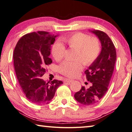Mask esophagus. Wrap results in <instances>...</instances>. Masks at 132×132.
Listing matches in <instances>:
<instances>
[{"label":"esophagus","instance_id":"obj_1","mask_svg":"<svg viewBox=\"0 0 132 132\" xmlns=\"http://www.w3.org/2000/svg\"><path fill=\"white\" fill-rule=\"evenodd\" d=\"M73 81V80H70V79H66L65 80H64V82H68V83H69L70 84V82H72Z\"/></svg>","mask_w":132,"mask_h":132}]
</instances>
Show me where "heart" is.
<instances>
[{
    "label": "heart",
    "mask_w": 132,
    "mask_h": 132,
    "mask_svg": "<svg viewBox=\"0 0 132 132\" xmlns=\"http://www.w3.org/2000/svg\"><path fill=\"white\" fill-rule=\"evenodd\" d=\"M67 44L70 48L77 50L76 59L81 60L85 65H90L99 56L100 44L96 38H90L82 33H76L68 37H64L61 42H56L52 47V55L56 61H61L64 57L65 47ZM82 63L80 61L75 62L64 61L59 67V71L63 75L74 77L82 70Z\"/></svg>",
    "instance_id": "heart-1"
}]
</instances>
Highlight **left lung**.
Listing matches in <instances>:
<instances>
[{
  "label": "left lung",
  "mask_w": 132,
  "mask_h": 132,
  "mask_svg": "<svg viewBox=\"0 0 132 132\" xmlns=\"http://www.w3.org/2000/svg\"><path fill=\"white\" fill-rule=\"evenodd\" d=\"M89 31L99 39L102 49L98 58L85 71L87 80L92 83V86L88 89L82 87L74 94L77 101L85 106L96 103L106 94L117 59L116 48L109 36L100 30Z\"/></svg>",
  "instance_id": "obj_1"
}]
</instances>
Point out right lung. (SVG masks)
<instances>
[{
	"label": "right lung",
	"mask_w": 132,
	"mask_h": 132,
	"mask_svg": "<svg viewBox=\"0 0 132 132\" xmlns=\"http://www.w3.org/2000/svg\"><path fill=\"white\" fill-rule=\"evenodd\" d=\"M58 35L39 31L21 38L14 50L13 59L16 78L30 102L38 105L48 104L63 82L54 80L47 82L42 78L45 67L52 61L51 47Z\"/></svg>",
	"instance_id": "obj_1"
}]
</instances>
